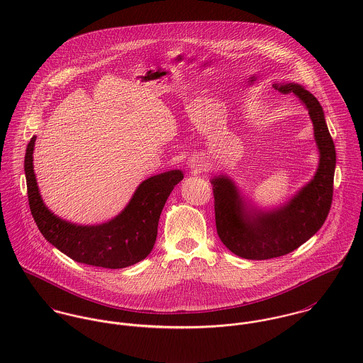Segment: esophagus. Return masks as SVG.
Here are the masks:
<instances>
[{
	"mask_svg": "<svg viewBox=\"0 0 363 363\" xmlns=\"http://www.w3.org/2000/svg\"><path fill=\"white\" fill-rule=\"evenodd\" d=\"M191 167H194V169H196V170H200V169H199V166H197V164H194V166H193V163H191Z\"/></svg>",
	"mask_w": 363,
	"mask_h": 363,
	"instance_id": "1",
	"label": "esophagus"
}]
</instances>
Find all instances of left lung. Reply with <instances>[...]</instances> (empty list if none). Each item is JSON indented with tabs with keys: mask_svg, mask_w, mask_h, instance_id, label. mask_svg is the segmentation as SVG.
<instances>
[{
	"mask_svg": "<svg viewBox=\"0 0 363 363\" xmlns=\"http://www.w3.org/2000/svg\"><path fill=\"white\" fill-rule=\"evenodd\" d=\"M274 88L294 92L309 110L320 160L311 182L286 204L271 211L246 207L229 177L218 176L211 180L218 236L242 259H275L296 250L323 226L333 201L335 147L321 104L299 84H274Z\"/></svg>",
	"mask_w": 363,
	"mask_h": 363,
	"instance_id": "8db88e82",
	"label": "left lung"
}]
</instances>
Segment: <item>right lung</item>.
Here are the masks:
<instances>
[{"mask_svg": "<svg viewBox=\"0 0 363 363\" xmlns=\"http://www.w3.org/2000/svg\"><path fill=\"white\" fill-rule=\"evenodd\" d=\"M36 137L28 144L25 174L32 216L45 239L69 259L94 267L124 268L145 259L154 249L157 222L182 170H169L144 180L116 218L101 225H75L55 216L45 206L33 170Z\"/></svg>", "mask_w": 363, "mask_h": 363, "instance_id": "add662e5", "label": "right lung"}]
</instances>
